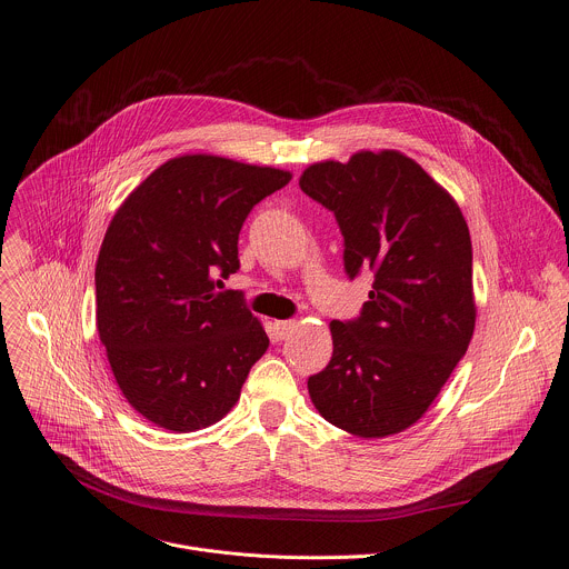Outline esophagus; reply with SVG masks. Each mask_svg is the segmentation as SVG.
<instances>
[{"label": "esophagus", "instance_id": "obj_1", "mask_svg": "<svg viewBox=\"0 0 569 569\" xmlns=\"http://www.w3.org/2000/svg\"><path fill=\"white\" fill-rule=\"evenodd\" d=\"M297 329V322L295 320H281V322H277V333L281 336V338H286L288 333H292Z\"/></svg>", "mask_w": 569, "mask_h": 569}]
</instances>
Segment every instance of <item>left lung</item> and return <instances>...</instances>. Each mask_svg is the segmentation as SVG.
Here are the masks:
<instances>
[{
  "mask_svg": "<svg viewBox=\"0 0 569 569\" xmlns=\"http://www.w3.org/2000/svg\"><path fill=\"white\" fill-rule=\"evenodd\" d=\"M301 190L336 216L349 279L372 270L353 320H333L329 366L308 377L320 416L358 438L416 425L475 333L472 240L458 203L399 151L308 168Z\"/></svg>",
  "mask_w": 569,
  "mask_h": 569,
  "instance_id": "left-lung-1",
  "label": "left lung"
}]
</instances>
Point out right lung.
I'll list each match as a JSON object with an SVG mask.
<instances>
[{"mask_svg":"<svg viewBox=\"0 0 569 569\" xmlns=\"http://www.w3.org/2000/svg\"><path fill=\"white\" fill-rule=\"evenodd\" d=\"M290 172L209 153L153 170L120 206L94 268L97 331L140 416L188 433L222 420L270 345L242 292L238 236Z\"/></svg>","mask_w":569,"mask_h":569,"instance_id":"right-lung-1","label":"right lung"}]
</instances>
